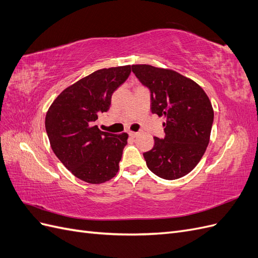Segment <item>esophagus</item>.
<instances>
[{
    "instance_id": "34e87169",
    "label": "esophagus",
    "mask_w": 258,
    "mask_h": 258,
    "mask_svg": "<svg viewBox=\"0 0 258 258\" xmlns=\"http://www.w3.org/2000/svg\"><path fill=\"white\" fill-rule=\"evenodd\" d=\"M128 135L131 137V138H136L138 136V132H134V131H129Z\"/></svg>"
}]
</instances>
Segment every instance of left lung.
Masks as SVG:
<instances>
[{"label":"left lung","mask_w":258,"mask_h":258,"mask_svg":"<svg viewBox=\"0 0 258 258\" xmlns=\"http://www.w3.org/2000/svg\"><path fill=\"white\" fill-rule=\"evenodd\" d=\"M132 72L151 92V111L165 116V137L154 138L143 154L146 166L165 179L188 174L198 165L210 141L214 112L198 84L172 70L132 66Z\"/></svg>","instance_id":"left-lung-1"}]
</instances>
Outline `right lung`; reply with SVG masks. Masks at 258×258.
<instances>
[{"instance_id": "obj_1", "label": "right lung", "mask_w": 258, "mask_h": 258, "mask_svg": "<svg viewBox=\"0 0 258 258\" xmlns=\"http://www.w3.org/2000/svg\"><path fill=\"white\" fill-rule=\"evenodd\" d=\"M130 73V66L98 70L66 88L46 114L45 128L54 155L84 182L101 184L118 172L128 135L101 131L96 120L110 110L113 92Z\"/></svg>"}]
</instances>
